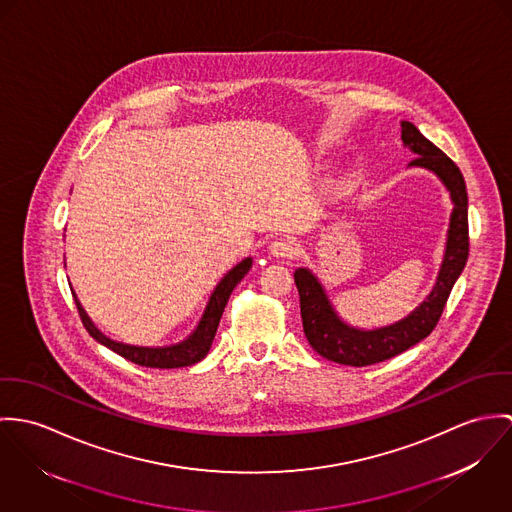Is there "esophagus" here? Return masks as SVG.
Instances as JSON below:
<instances>
[{
  "instance_id": "1",
  "label": "esophagus",
  "mask_w": 512,
  "mask_h": 512,
  "mask_svg": "<svg viewBox=\"0 0 512 512\" xmlns=\"http://www.w3.org/2000/svg\"><path fill=\"white\" fill-rule=\"evenodd\" d=\"M269 253L277 259H292L300 253V243L294 237H279L269 245Z\"/></svg>"
}]
</instances>
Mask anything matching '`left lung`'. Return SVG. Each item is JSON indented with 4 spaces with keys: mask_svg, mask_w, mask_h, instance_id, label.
Returning a JSON list of instances; mask_svg holds the SVG:
<instances>
[{
    "mask_svg": "<svg viewBox=\"0 0 512 512\" xmlns=\"http://www.w3.org/2000/svg\"><path fill=\"white\" fill-rule=\"evenodd\" d=\"M400 127L404 147L416 155V159L410 161V167L434 172L444 182L454 202L444 261L432 292L420 302V306L395 324L375 330H361L345 324L334 310L318 277L304 267L296 269L294 283L300 294V316L306 340L322 357L340 365L365 367L381 363L428 338L436 328L455 281L467 263L469 229L463 174L455 167L454 161L432 141H428L410 121H402Z\"/></svg>",
    "mask_w": 512,
    "mask_h": 512,
    "instance_id": "1",
    "label": "left lung"
}]
</instances>
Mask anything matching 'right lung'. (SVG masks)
<instances>
[{"label": "right lung", "instance_id": "right-lung-1", "mask_svg": "<svg viewBox=\"0 0 512 512\" xmlns=\"http://www.w3.org/2000/svg\"><path fill=\"white\" fill-rule=\"evenodd\" d=\"M253 265V259L247 257L243 259L239 265H235L228 275L218 283L214 288L208 306L202 314V320L198 322L196 330L180 343L167 345V347H139V345H129V343H121V341L110 340L108 336H104L94 322L88 318L86 310L82 308V304L78 302L76 294H74V302L78 308V314L82 318L84 328L88 330V334L96 341H100L102 345L110 347L117 355L125 357L127 361L141 365V367H153V369H178V367H188L194 365L198 361H202L210 347L212 341L216 338L218 326H220V318L224 314V308L228 304L229 296L233 292V288L237 283H241V279L249 273Z\"/></svg>", "mask_w": 512, "mask_h": 512}]
</instances>
